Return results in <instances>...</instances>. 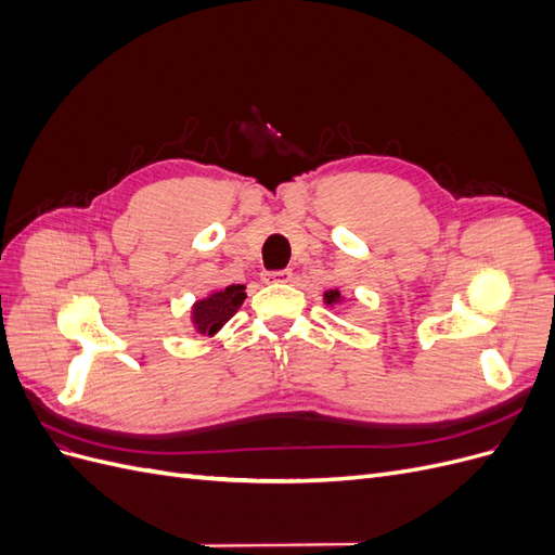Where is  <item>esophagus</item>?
Returning <instances> with one entry per match:
<instances>
[{
	"instance_id": "obj_1",
	"label": "esophagus",
	"mask_w": 555,
	"mask_h": 555,
	"mask_svg": "<svg viewBox=\"0 0 555 555\" xmlns=\"http://www.w3.org/2000/svg\"><path fill=\"white\" fill-rule=\"evenodd\" d=\"M266 282H289L292 280V271L289 268H282V271H268Z\"/></svg>"
}]
</instances>
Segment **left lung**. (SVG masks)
I'll return each mask as SVG.
<instances>
[{"instance_id": "left-lung-1", "label": "left lung", "mask_w": 555, "mask_h": 555, "mask_svg": "<svg viewBox=\"0 0 555 555\" xmlns=\"http://www.w3.org/2000/svg\"><path fill=\"white\" fill-rule=\"evenodd\" d=\"M324 300H326L328 306H331V304H338V300H340V292H326V294H324Z\"/></svg>"}]
</instances>
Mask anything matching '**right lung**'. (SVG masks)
I'll return each mask as SVG.
<instances>
[{
	"instance_id": "1",
	"label": "right lung",
	"mask_w": 555,
	"mask_h": 555,
	"mask_svg": "<svg viewBox=\"0 0 555 555\" xmlns=\"http://www.w3.org/2000/svg\"><path fill=\"white\" fill-rule=\"evenodd\" d=\"M245 287L243 284H231V287L215 292L208 298L198 300L194 306V324L198 333L212 335L217 328H222L224 322L236 314V310L243 306L245 300Z\"/></svg>"
}]
</instances>
